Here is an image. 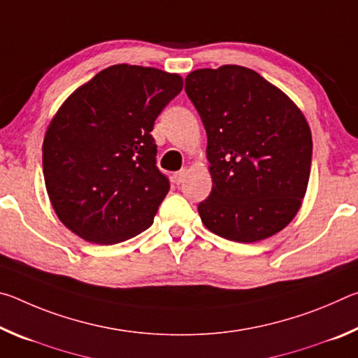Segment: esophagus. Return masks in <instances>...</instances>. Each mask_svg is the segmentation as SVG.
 Masks as SVG:
<instances>
[{"label":"esophagus","instance_id":"obj_1","mask_svg":"<svg viewBox=\"0 0 358 358\" xmlns=\"http://www.w3.org/2000/svg\"><path fill=\"white\" fill-rule=\"evenodd\" d=\"M186 175H187L186 169H181V171L173 173V181H175V183H177V185H181V183H183V181H185Z\"/></svg>","mask_w":358,"mask_h":358}]
</instances>
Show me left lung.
<instances>
[{"mask_svg":"<svg viewBox=\"0 0 358 358\" xmlns=\"http://www.w3.org/2000/svg\"><path fill=\"white\" fill-rule=\"evenodd\" d=\"M186 94L207 131L210 196L199 203L205 227L254 243L294 220L311 171L310 124L289 96L245 66L197 69Z\"/></svg>","mask_w":358,"mask_h":358,"instance_id":"left-lung-1","label":"left lung"}]
</instances>
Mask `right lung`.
<instances>
[{
  "label": "right lung",
  "mask_w": 358,
  "mask_h": 358,
  "mask_svg": "<svg viewBox=\"0 0 358 358\" xmlns=\"http://www.w3.org/2000/svg\"><path fill=\"white\" fill-rule=\"evenodd\" d=\"M183 77L113 64L68 96L42 143L45 189L58 220L85 241L115 245L153 224L169 192L156 167L155 120Z\"/></svg>",
  "instance_id": "obj_1"
}]
</instances>
